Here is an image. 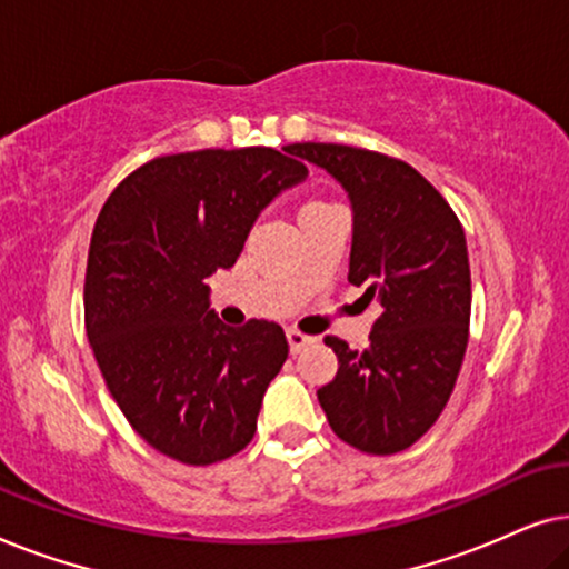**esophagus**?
I'll list each match as a JSON object with an SVG mask.
<instances>
[{
    "instance_id": "esophagus-1",
    "label": "esophagus",
    "mask_w": 569,
    "mask_h": 569,
    "mask_svg": "<svg viewBox=\"0 0 569 569\" xmlns=\"http://www.w3.org/2000/svg\"><path fill=\"white\" fill-rule=\"evenodd\" d=\"M287 345H290L292 355H298L306 347L316 345V337H306V333H300V331H287Z\"/></svg>"
}]
</instances>
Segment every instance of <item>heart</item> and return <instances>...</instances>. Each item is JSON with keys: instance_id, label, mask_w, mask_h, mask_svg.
Returning <instances> with one entry per match:
<instances>
[{"instance_id": "heart-1", "label": "heart", "mask_w": 569, "mask_h": 569, "mask_svg": "<svg viewBox=\"0 0 569 569\" xmlns=\"http://www.w3.org/2000/svg\"><path fill=\"white\" fill-rule=\"evenodd\" d=\"M323 207H331V204H323V201H308L300 212H313V209H323Z\"/></svg>"}]
</instances>
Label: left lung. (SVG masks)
Here are the masks:
<instances>
[{
  "label": "left lung",
  "instance_id": "left-lung-1",
  "mask_svg": "<svg viewBox=\"0 0 569 569\" xmlns=\"http://www.w3.org/2000/svg\"><path fill=\"white\" fill-rule=\"evenodd\" d=\"M352 204L349 282L378 306L368 347L326 337L339 357L318 403L357 450L399 453L438 422L469 345L471 271L461 222L407 162L347 144L302 142Z\"/></svg>",
  "mask_w": 569,
  "mask_h": 569
}]
</instances>
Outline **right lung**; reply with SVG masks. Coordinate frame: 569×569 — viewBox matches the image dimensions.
I'll list each match as a JSON object with an SVG mask.
<instances>
[{
    "label": "right lung",
    "instance_id": "obj_1",
    "mask_svg": "<svg viewBox=\"0 0 569 569\" xmlns=\"http://www.w3.org/2000/svg\"><path fill=\"white\" fill-rule=\"evenodd\" d=\"M290 147L147 162L92 230L84 329L98 368L139 438L181 463L224 461L251 442L290 352L277 323L224 326L207 284L236 263L263 209L308 178Z\"/></svg>",
    "mask_w": 569,
    "mask_h": 569
}]
</instances>
